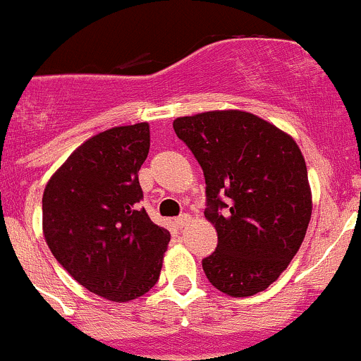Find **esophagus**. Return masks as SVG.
Listing matches in <instances>:
<instances>
[{
  "label": "esophagus",
  "mask_w": 361,
  "mask_h": 361,
  "mask_svg": "<svg viewBox=\"0 0 361 361\" xmlns=\"http://www.w3.org/2000/svg\"><path fill=\"white\" fill-rule=\"evenodd\" d=\"M189 221H191V217H189V215H188V214H182V215H180V217H177V219H176V224H177V226H179V228H184V226H185V224H188V222H189Z\"/></svg>",
  "instance_id": "obj_1"
}]
</instances>
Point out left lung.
I'll use <instances>...</instances> for the list:
<instances>
[{
  "mask_svg": "<svg viewBox=\"0 0 361 361\" xmlns=\"http://www.w3.org/2000/svg\"><path fill=\"white\" fill-rule=\"evenodd\" d=\"M205 176V217L219 243L202 261L208 281L233 297L266 290L299 250L311 189L295 140L245 111H208L173 121Z\"/></svg>",
  "mask_w": 361,
  "mask_h": 361,
  "instance_id": "8db88e82",
  "label": "left lung"
}]
</instances>
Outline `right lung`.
I'll return each instance as SVG.
<instances>
[{
  "label": "right lung",
  "mask_w": 361,
  "mask_h": 361,
  "mask_svg": "<svg viewBox=\"0 0 361 361\" xmlns=\"http://www.w3.org/2000/svg\"><path fill=\"white\" fill-rule=\"evenodd\" d=\"M147 153V123L109 128L81 144L43 192V233L54 257L78 283L116 302L154 287L170 241L139 207Z\"/></svg>",
  "instance_id": "right-lung-1"
}]
</instances>
